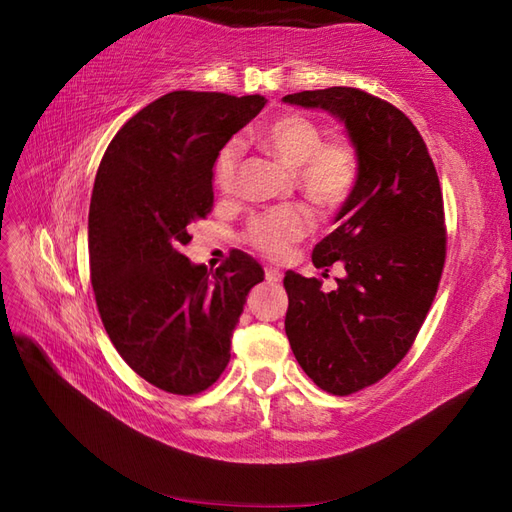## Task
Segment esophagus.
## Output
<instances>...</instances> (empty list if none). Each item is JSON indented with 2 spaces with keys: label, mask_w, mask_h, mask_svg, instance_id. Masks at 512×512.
Listing matches in <instances>:
<instances>
[{
  "label": "esophagus",
  "mask_w": 512,
  "mask_h": 512,
  "mask_svg": "<svg viewBox=\"0 0 512 512\" xmlns=\"http://www.w3.org/2000/svg\"><path fill=\"white\" fill-rule=\"evenodd\" d=\"M281 277H283V275H281L279 268H272V266L266 268V281H268V283H279Z\"/></svg>",
  "instance_id": "1"
}]
</instances>
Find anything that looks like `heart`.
Instances as JSON below:
<instances>
[{"mask_svg":"<svg viewBox=\"0 0 512 512\" xmlns=\"http://www.w3.org/2000/svg\"><path fill=\"white\" fill-rule=\"evenodd\" d=\"M261 139L283 163L296 168V185L316 207L336 211L353 194L360 174L358 152L344 139H323V130L310 117L299 113L279 115L264 128ZM242 152L240 139L229 141L218 152L213 183L222 194L235 189ZM310 231V211L301 205H281L248 222L244 242L268 259H283Z\"/></svg>","mask_w":512,"mask_h":512,"instance_id":"b5f03b06","label":"heart"}]
</instances>
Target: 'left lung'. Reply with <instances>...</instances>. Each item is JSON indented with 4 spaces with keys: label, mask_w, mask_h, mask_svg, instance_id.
Instances as JSON below:
<instances>
[{
    "label": "left lung",
    "mask_w": 512,
    "mask_h": 512,
    "mask_svg": "<svg viewBox=\"0 0 512 512\" xmlns=\"http://www.w3.org/2000/svg\"><path fill=\"white\" fill-rule=\"evenodd\" d=\"M283 102L334 113L358 152L338 229L312 253L325 272L340 261L344 277L331 292L292 270L283 279L296 362L329 395H353L406 358L434 303L447 255L441 183L417 126L377 95L329 87Z\"/></svg>",
    "instance_id": "1"
}]
</instances>
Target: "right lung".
<instances>
[{"instance_id":"add662e5","label":"right lung","mask_w":512,"mask_h":512,"mask_svg":"<svg viewBox=\"0 0 512 512\" xmlns=\"http://www.w3.org/2000/svg\"><path fill=\"white\" fill-rule=\"evenodd\" d=\"M264 104L261 95L165 93L117 130L95 174V305L124 362L172 395H198L218 382L246 294L264 281L242 251H231L213 275L183 255L189 224L211 213L218 152Z\"/></svg>"}]
</instances>
